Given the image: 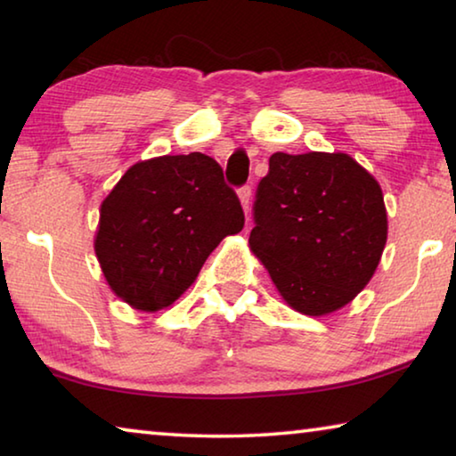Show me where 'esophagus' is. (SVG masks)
<instances>
[{
    "label": "esophagus",
    "mask_w": 456,
    "mask_h": 456,
    "mask_svg": "<svg viewBox=\"0 0 456 456\" xmlns=\"http://www.w3.org/2000/svg\"><path fill=\"white\" fill-rule=\"evenodd\" d=\"M239 199H241L243 211L249 213L251 211V187L249 184H245V187L239 189Z\"/></svg>",
    "instance_id": "34e87169"
}]
</instances>
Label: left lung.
Segmentation results:
<instances>
[{
    "label": "left lung",
    "mask_w": 456,
    "mask_h": 456,
    "mask_svg": "<svg viewBox=\"0 0 456 456\" xmlns=\"http://www.w3.org/2000/svg\"><path fill=\"white\" fill-rule=\"evenodd\" d=\"M249 247L293 310L350 304L380 264L388 221L382 189L344 152H275L259 181Z\"/></svg>",
    "instance_id": "8db88e82"
}]
</instances>
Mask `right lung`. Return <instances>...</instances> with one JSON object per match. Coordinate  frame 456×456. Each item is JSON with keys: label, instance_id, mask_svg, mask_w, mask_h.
Returning a JSON list of instances; mask_svg holds the SVG:
<instances>
[{"label": "right lung", "instance_id": "add662e5", "mask_svg": "<svg viewBox=\"0 0 456 456\" xmlns=\"http://www.w3.org/2000/svg\"><path fill=\"white\" fill-rule=\"evenodd\" d=\"M245 215L219 163L165 154L128 168L100 207L96 257L128 305L159 312L197 280L205 259Z\"/></svg>", "mask_w": 456, "mask_h": 456}]
</instances>
